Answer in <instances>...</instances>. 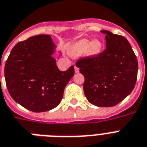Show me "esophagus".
Listing matches in <instances>:
<instances>
[{"label": "esophagus", "mask_w": 147, "mask_h": 147, "mask_svg": "<svg viewBox=\"0 0 147 147\" xmlns=\"http://www.w3.org/2000/svg\"><path fill=\"white\" fill-rule=\"evenodd\" d=\"M75 71H76V73H78V72H79V69L78 68V66L75 65Z\"/></svg>", "instance_id": "34e87169"}]
</instances>
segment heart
<instances>
[{
	"instance_id": "1",
	"label": "heart",
	"mask_w": 147,
	"mask_h": 147,
	"mask_svg": "<svg viewBox=\"0 0 147 147\" xmlns=\"http://www.w3.org/2000/svg\"><path fill=\"white\" fill-rule=\"evenodd\" d=\"M102 43L99 40L90 41L88 39H82L75 43L71 49L70 53L73 56H81L84 53L90 55H97L102 51Z\"/></svg>"
}]
</instances>
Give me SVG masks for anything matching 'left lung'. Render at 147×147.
I'll list each match as a JSON object with an SVG mask.
<instances>
[{"instance_id": "8db88e82", "label": "left lung", "mask_w": 147, "mask_h": 147, "mask_svg": "<svg viewBox=\"0 0 147 147\" xmlns=\"http://www.w3.org/2000/svg\"><path fill=\"white\" fill-rule=\"evenodd\" d=\"M107 48L97 55L80 58L76 66L84 76L86 98L96 107H110L128 96L137 81L138 63L125 37L107 30Z\"/></svg>"}]
</instances>
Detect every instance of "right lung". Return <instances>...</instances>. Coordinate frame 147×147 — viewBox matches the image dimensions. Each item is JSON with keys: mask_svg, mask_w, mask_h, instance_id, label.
<instances>
[{"mask_svg": "<svg viewBox=\"0 0 147 147\" xmlns=\"http://www.w3.org/2000/svg\"><path fill=\"white\" fill-rule=\"evenodd\" d=\"M55 47L51 35L30 37L17 43L6 61L4 76L10 96L32 112L57 107L75 73L73 65L65 71L58 69L52 57Z\"/></svg>", "mask_w": 147, "mask_h": 147, "instance_id": "add662e5", "label": "right lung"}]
</instances>
